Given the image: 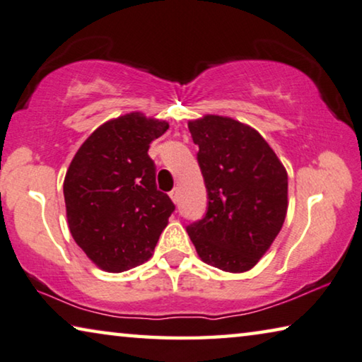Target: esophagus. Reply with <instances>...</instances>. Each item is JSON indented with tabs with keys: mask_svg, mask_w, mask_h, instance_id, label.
Wrapping results in <instances>:
<instances>
[{
	"mask_svg": "<svg viewBox=\"0 0 362 362\" xmlns=\"http://www.w3.org/2000/svg\"><path fill=\"white\" fill-rule=\"evenodd\" d=\"M170 197H171V199H173V202H175V204H177V202H180V189H177V187H175V189H173V191H171V192H170Z\"/></svg>",
	"mask_w": 362,
	"mask_h": 362,
	"instance_id": "esophagus-1",
	"label": "esophagus"
}]
</instances>
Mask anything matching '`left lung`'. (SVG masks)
I'll use <instances>...</instances> for the list:
<instances>
[{"instance_id": "8db88e82", "label": "left lung", "mask_w": 362, "mask_h": 362, "mask_svg": "<svg viewBox=\"0 0 362 362\" xmlns=\"http://www.w3.org/2000/svg\"><path fill=\"white\" fill-rule=\"evenodd\" d=\"M207 187V212L187 225L199 257L241 274L259 262L280 233L288 175L265 139L246 124L207 115L189 123Z\"/></svg>"}]
</instances>
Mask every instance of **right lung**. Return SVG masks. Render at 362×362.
I'll use <instances>...</instances> for the list:
<instances>
[{
	"mask_svg": "<svg viewBox=\"0 0 362 362\" xmlns=\"http://www.w3.org/2000/svg\"><path fill=\"white\" fill-rule=\"evenodd\" d=\"M168 123L129 113L93 131L64 177L71 235L107 272H124L150 259L175 204L157 189L150 142Z\"/></svg>",
	"mask_w": 362,
	"mask_h": 362,
	"instance_id": "add662e5",
	"label": "right lung"
}]
</instances>
